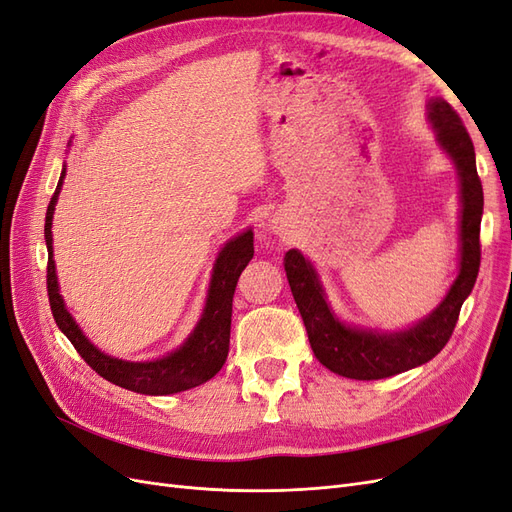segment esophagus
Instances as JSON below:
<instances>
[{
    "mask_svg": "<svg viewBox=\"0 0 512 512\" xmlns=\"http://www.w3.org/2000/svg\"><path fill=\"white\" fill-rule=\"evenodd\" d=\"M271 228H273V232H284L282 222H277V220H271Z\"/></svg>",
    "mask_w": 512,
    "mask_h": 512,
    "instance_id": "esophagus-1",
    "label": "esophagus"
}]
</instances>
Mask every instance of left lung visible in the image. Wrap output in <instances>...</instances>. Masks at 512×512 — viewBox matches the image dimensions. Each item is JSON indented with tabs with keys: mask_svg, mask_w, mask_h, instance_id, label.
<instances>
[{
	"mask_svg": "<svg viewBox=\"0 0 512 512\" xmlns=\"http://www.w3.org/2000/svg\"><path fill=\"white\" fill-rule=\"evenodd\" d=\"M427 121L440 149L459 177V273L431 314L404 329L382 331L348 324L335 314L316 267L299 250H290L284 269L292 297L305 322L316 359L352 380H380L431 361L453 335L461 305L470 297L480 267V218L483 185L476 173L470 134L442 98L427 102Z\"/></svg>",
	"mask_w": 512,
	"mask_h": 512,
	"instance_id": "left-lung-1",
	"label": "left lung"
}]
</instances>
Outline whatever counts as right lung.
<instances>
[{
  "label": "right lung",
  "instance_id": "add662e5",
  "mask_svg": "<svg viewBox=\"0 0 512 512\" xmlns=\"http://www.w3.org/2000/svg\"><path fill=\"white\" fill-rule=\"evenodd\" d=\"M66 179V162L61 168V177L55 188V194L46 209L44 222V239L46 252H49V267H46V288H49V303L51 312L72 346L76 348L85 363L100 374L104 380L113 382L121 389H128L143 395H173L194 389L198 384L211 380L222 365L226 363L228 346H230V318H232V297L239 282L241 271L247 267V262L254 258V232L252 228L243 230L241 235L232 237L224 243L215 265L211 271V282L207 290V301L203 307L194 331L185 337V342L160 359L153 361H126L117 359L102 352L87 339L81 331L79 322L72 318L64 297L59 292L57 269L53 260V215L55 205L61 192V185Z\"/></svg>",
  "mask_w": 512,
  "mask_h": 512
}]
</instances>
